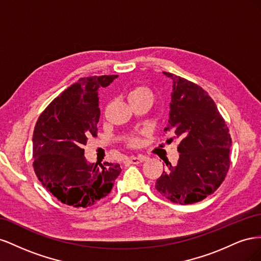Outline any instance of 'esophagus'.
I'll return each instance as SVG.
<instances>
[{"label": "esophagus", "instance_id": "obj_1", "mask_svg": "<svg viewBox=\"0 0 261 261\" xmlns=\"http://www.w3.org/2000/svg\"><path fill=\"white\" fill-rule=\"evenodd\" d=\"M144 161V158L141 156H130L128 159V162L132 164H139Z\"/></svg>", "mask_w": 261, "mask_h": 261}]
</instances>
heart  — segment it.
Listing matches in <instances>:
<instances>
[{
    "mask_svg": "<svg viewBox=\"0 0 261 261\" xmlns=\"http://www.w3.org/2000/svg\"><path fill=\"white\" fill-rule=\"evenodd\" d=\"M151 99V92H150L145 87H136L128 92V101L132 102L139 99ZM125 144L130 148H137L140 145V138L136 135H129L125 137Z\"/></svg>",
    "mask_w": 261,
    "mask_h": 261,
    "instance_id": "obj_1",
    "label": "heart"
}]
</instances>
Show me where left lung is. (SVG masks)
I'll return each mask as SVG.
<instances>
[{"instance_id":"1","label":"left lung","mask_w":261,"mask_h":261,"mask_svg":"<svg viewBox=\"0 0 261 261\" xmlns=\"http://www.w3.org/2000/svg\"><path fill=\"white\" fill-rule=\"evenodd\" d=\"M163 74L173 82L169 124L164 132L179 139V159L175 167L169 163L155 188L172 202H198L215 193L226 176L231 136L215 101L200 86L174 74Z\"/></svg>"}]
</instances>
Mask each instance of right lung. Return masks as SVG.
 <instances>
[{"label": "right lung", "mask_w": 261, "mask_h": 261, "mask_svg": "<svg viewBox=\"0 0 261 261\" xmlns=\"http://www.w3.org/2000/svg\"><path fill=\"white\" fill-rule=\"evenodd\" d=\"M117 75L81 78L39 116L33 136L34 170L44 188L62 203L86 208L108 196L120 164L89 163L83 147L97 136L98 90Z\"/></svg>", "instance_id": "right-lung-1"}]
</instances>
